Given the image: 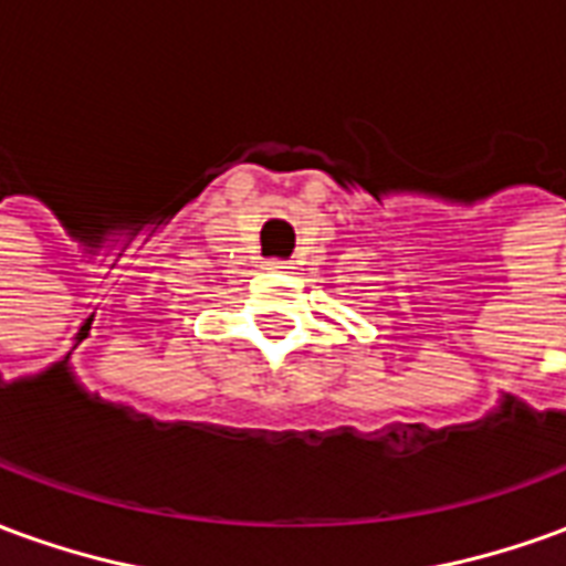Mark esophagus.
Masks as SVG:
<instances>
[{
    "label": "esophagus",
    "instance_id": "esophagus-1",
    "mask_svg": "<svg viewBox=\"0 0 566 566\" xmlns=\"http://www.w3.org/2000/svg\"><path fill=\"white\" fill-rule=\"evenodd\" d=\"M266 270L287 272V270H291V266H287V260H270V263H266Z\"/></svg>",
    "mask_w": 566,
    "mask_h": 566
}]
</instances>
